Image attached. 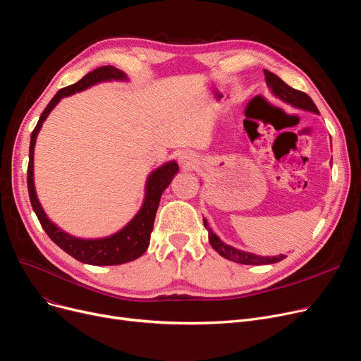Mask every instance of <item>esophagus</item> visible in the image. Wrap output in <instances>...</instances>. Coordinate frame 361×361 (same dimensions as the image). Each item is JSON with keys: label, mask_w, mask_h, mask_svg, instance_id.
<instances>
[{"label": "esophagus", "mask_w": 361, "mask_h": 361, "mask_svg": "<svg viewBox=\"0 0 361 361\" xmlns=\"http://www.w3.org/2000/svg\"><path fill=\"white\" fill-rule=\"evenodd\" d=\"M178 161L183 165V168H185V169H192L197 164V158H196V155L192 154V152H184V154L180 155Z\"/></svg>", "instance_id": "esophagus-1"}]
</instances>
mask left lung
Returning <instances> with one entry per match:
<instances>
[{
	"label": "left lung",
	"mask_w": 361,
	"mask_h": 361,
	"mask_svg": "<svg viewBox=\"0 0 361 361\" xmlns=\"http://www.w3.org/2000/svg\"><path fill=\"white\" fill-rule=\"evenodd\" d=\"M264 75H267L268 86L272 89V92L276 94L278 98H281L282 101H286V102H288V104H291V105H294L297 108L319 114L317 106L310 99V97H309L307 93L301 92V90H297V89H293L286 82H282L276 74H274V73H271L268 70H264ZM203 224L206 226L207 233H209V243H211V245L225 259L234 260V262L241 263V264H271V263H276V262H281L282 259H286V256H283V255L272 256V257H269V256L264 257V256H257V255H253V253L237 250V249L231 247V245L221 241L219 237L216 234H214V231L211 230V226L207 225L204 218H203Z\"/></svg>",
	"instance_id": "1"
}]
</instances>
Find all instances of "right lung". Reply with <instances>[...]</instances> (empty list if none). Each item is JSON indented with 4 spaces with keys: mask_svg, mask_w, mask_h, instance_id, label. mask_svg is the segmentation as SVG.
Returning a JSON list of instances; mask_svg holds the SVG:
<instances>
[{
    "mask_svg": "<svg viewBox=\"0 0 361 361\" xmlns=\"http://www.w3.org/2000/svg\"><path fill=\"white\" fill-rule=\"evenodd\" d=\"M126 74L120 71L118 68L112 66H102L94 68L93 71L87 73L83 79H80L78 83L71 86L63 87L55 93V97L51 99V102L47 105L44 112L41 114L39 121H37L36 127L32 131L30 136V147H29V165H27V190L33 211L39 219L42 228L48 234V237L63 249L66 253H68L75 260L87 263V264H97V267H108V264H121L135 260L140 257L149 245L150 241V233L154 230L155 215L159 206L161 195L165 188L169 185L171 180L177 174L178 165L177 162L171 161L162 166H159L157 171H154L147 178L146 183V196L142 209L137 212V215L133 218L121 231L114 234L106 238L99 240H82L75 238L64 231H61L59 226L54 225L45 215L44 209L41 207V203L37 202L35 184H33V150H35V142L36 136L39 133L42 123L49 116L52 108L61 101V98L73 94L74 92H80L94 83H99L104 80H124Z\"/></svg>",
    "mask_w": 361,
    "mask_h": 361,
    "instance_id": "obj_1",
    "label": "right lung"
}]
</instances>
